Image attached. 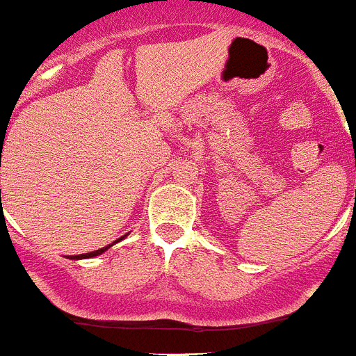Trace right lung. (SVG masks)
Masks as SVG:
<instances>
[{"mask_svg":"<svg viewBox=\"0 0 356 356\" xmlns=\"http://www.w3.org/2000/svg\"><path fill=\"white\" fill-rule=\"evenodd\" d=\"M122 238L124 237H121V238H118V241L115 242H119V241H122ZM115 242H112V244H108V246H105V248H102V250H96V251H90V253H83V254H76V257H71V259H74V260H81V259H92V257H97V254H102V253H105L106 250H108V248H112L115 244Z\"/></svg>","mask_w":356,"mask_h":356,"instance_id":"add662e5","label":"right lung"}]
</instances>
